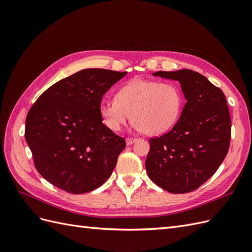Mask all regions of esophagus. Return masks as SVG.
I'll list each match as a JSON object with an SVG mask.
<instances>
[{"instance_id": "1", "label": "esophagus", "mask_w": 252, "mask_h": 252, "mask_svg": "<svg viewBox=\"0 0 252 252\" xmlns=\"http://www.w3.org/2000/svg\"><path fill=\"white\" fill-rule=\"evenodd\" d=\"M134 142H136V139H134V138H127V139H126L127 145H131V144H133Z\"/></svg>"}]
</instances>
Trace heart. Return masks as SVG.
Returning <instances> with one entry per match:
<instances>
[{"label": "heart", "instance_id": "obj_1", "mask_svg": "<svg viewBox=\"0 0 252 252\" xmlns=\"http://www.w3.org/2000/svg\"><path fill=\"white\" fill-rule=\"evenodd\" d=\"M184 95L174 82L134 79L122 86L114 98L100 103L103 123L119 131L130 118L135 128L148 135L168 131L181 114Z\"/></svg>", "mask_w": 252, "mask_h": 252}]
</instances>
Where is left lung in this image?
<instances>
[{"mask_svg": "<svg viewBox=\"0 0 252 252\" xmlns=\"http://www.w3.org/2000/svg\"><path fill=\"white\" fill-rule=\"evenodd\" d=\"M154 75L179 81L187 102L172 129L149 139L147 173L169 192L193 191L215 174L230 146L231 120L225 94L190 69Z\"/></svg>", "mask_w": 252, "mask_h": 252, "instance_id": "left-lung-1", "label": "left lung"}]
</instances>
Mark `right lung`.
I'll return each mask as SVG.
<instances>
[{"label": "right lung", "instance_id": "right-lung-1", "mask_svg": "<svg viewBox=\"0 0 252 252\" xmlns=\"http://www.w3.org/2000/svg\"><path fill=\"white\" fill-rule=\"evenodd\" d=\"M126 73L83 69L53 84L32 106L25 140L36 170L50 184L81 194L110 177L126 142L103 124L100 103Z\"/></svg>", "mask_w": 252, "mask_h": 252}]
</instances>
